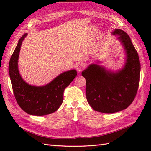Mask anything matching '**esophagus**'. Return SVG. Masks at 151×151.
Instances as JSON below:
<instances>
[{"label": "esophagus", "instance_id": "esophagus-1", "mask_svg": "<svg viewBox=\"0 0 151 151\" xmlns=\"http://www.w3.org/2000/svg\"><path fill=\"white\" fill-rule=\"evenodd\" d=\"M76 70H77V71L78 73H81L82 70L85 68V65L82 63H79L77 64V65H76Z\"/></svg>", "mask_w": 151, "mask_h": 151}]
</instances>
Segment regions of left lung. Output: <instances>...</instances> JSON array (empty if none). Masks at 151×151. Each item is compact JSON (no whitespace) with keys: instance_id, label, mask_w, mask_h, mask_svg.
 Masks as SVG:
<instances>
[{"instance_id":"obj_1","label":"left lung","mask_w":151,"mask_h":151,"mask_svg":"<svg viewBox=\"0 0 151 151\" xmlns=\"http://www.w3.org/2000/svg\"><path fill=\"white\" fill-rule=\"evenodd\" d=\"M125 54L124 64L112 70L92 63L82 72L86 80V99L94 110L112 114L126 109L132 103L138 89L141 65L138 54L124 31L115 29Z\"/></svg>"}]
</instances>
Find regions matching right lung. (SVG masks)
Returning a JSON list of instances; mask_svg holds the SVG:
<instances>
[{"instance_id": "right-lung-1", "label": "right lung", "mask_w": 151, "mask_h": 151, "mask_svg": "<svg viewBox=\"0 0 151 151\" xmlns=\"http://www.w3.org/2000/svg\"><path fill=\"white\" fill-rule=\"evenodd\" d=\"M28 35L25 33L19 39L9 63V75L13 91L19 106L27 114L45 115L54 113L62 104L64 89L77 75L75 69L63 72L48 84L34 86L28 84L21 76L18 60L22 41Z\"/></svg>"}]
</instances>
